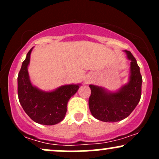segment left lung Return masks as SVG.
<instances>
[{
  "mask_svg": "<svg viewBox=\"0 0 159 159\" xmlns=\"http://www.w3.org/2000/svg\"><path fill=\"white\" fill-rule=\"evenodd\" d=\"M130 60V75L127 84L119 90L111 92L104 87L90 84L91 95L89 107L96 119L107 123L123 120L130 115L138 105L141 96L142 76L135 58L132 53L125 50Z\"/></svg>",
  "mask_w": 159,
  "mask_h": 159,
  "instance_id": "obj_1",
  "label": "left lung"
}]
</instances>
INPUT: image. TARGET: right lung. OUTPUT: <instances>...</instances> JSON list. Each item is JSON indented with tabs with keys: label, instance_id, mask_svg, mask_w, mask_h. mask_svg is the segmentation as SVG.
Returning <instances> with one entry per match:
<instances>
[{
	"label": "right lung",
	"instance_id": "add662e5",
	"mask_svg": "<svg viewBox=\"0 0 159 159\" xmlns=\"http://www.w3.org/2000/svg\"><path fill=\"white\" fill-rule=\"evenodd\" d=\"M27 54L18 76V96L25 113L31 120L42 125H52L65 117L68 102L77 93L81 84H67L52 91H43L33 85L28 73L30 54Z\"/></svg>",
	"mask_w": 159,
	"mask_h": 159
}]
</instances>
